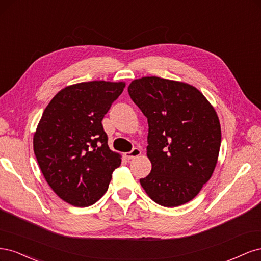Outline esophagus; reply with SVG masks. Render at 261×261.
<instances>
[{"mask_svg":"<svg viewBox=\"0 0 261 261\" xmlns=\"http://www.w3.org/2000/svg\"><path fill=\"white\" fill-rule=\"evenodd\" d=\"M140 153H141V151H140V150H139L138 148H133L132 151H129V152H127V153H125V156L127 158V159H133V158L138 156Z\"/></svg>","mask_w":261,"mask_h":261,"instance_id":"obj_1","label":"esophagus"}]
</instances>
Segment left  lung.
Segmentation results:
<instances>
[{
  "instance_id": "obj_1",
  "label": "left lung",
  "mask_w": 261,
  "mask_h": 261,
  "mask_svg": "<svg viewBox=\"0 0 261 261\" xmlns=\"http://www.w3.org/2000/svg\"><path fill=\"white\" fill-rule=\"evenodd\" d=\"M128 93L149 126L152 169L141 186L163 207L191 201L217 164L221 127L215 109L195 87L155 76L132 82Z\"/></svg>"
}]
</instances>
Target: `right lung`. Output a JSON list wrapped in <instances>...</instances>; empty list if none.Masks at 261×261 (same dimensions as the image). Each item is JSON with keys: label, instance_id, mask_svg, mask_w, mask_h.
<instances>
[{"label": "right lung", "instance_id": "add662e5", "mask_svg": "<svg viewBox=\"0 0 261 261\" xmlns=\"http://www.w3.org/2000/svg\"><path fill=\"white\" fill-rule=\"evenodd\" d=\"M124 87L103 81L66 87L50 101L39 122L34 136L39 167L53 192L75 207L97 202L121 165L101 122Z\"/></svg>", "mask_w": 261, "mask_h": 261}]
</instances>
